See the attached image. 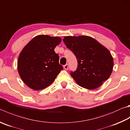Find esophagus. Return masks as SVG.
Returning a JSON list of instances; mask_svg holds the SVG:
<instances>
[{
	"mask_svg": "<svg viewBox=\"0 0 130 130\" xmlns=\"http://www.w3.org/2000/svg\"><path fill=\"white\" fill-rule=\"evenodd\" d=\"M68 67H69V65H68V63H67V64L63 66V68H64L65 70H67L68 69Z\"/></svg>",
	"mask_w": 130,
	"mask_h": 130,
	"instance_id": "obj_1",
	"label": "esophagus"
}]
</instances>
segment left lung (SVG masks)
<instances>
[{
	"label": "left lung",
	"mask_w": 130,
	"mask_h": 130,
	"mask_svg": "<svg viewBox=\"0 0 130 130\" xmlns=\"http://www.w3.org/2000/svg\"><path fill=\"white\" fill-rule=\"evenodd\" d=\"M63 41L76 57L77 68L70 74L79 86L95 89L109 78L114 62L109 51L104 46L87 36H67Z\"/></svg>",
	"instance_id": "8db88e82"
}]
</instances>
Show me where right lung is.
<instances>
[{"mask_svg":"<svg viewBox=\"0 0 130 130\" xmlns=\"http://www.w3.org/2000/svg\"><path fill=\"white\" fill-rule=\"evenodd\" d=\"M61 38L41 35L26 45L19 55L18 69L23 81L35 90L48 87L55 81L62 66L54 51Z\"/></svg>","mask_w":130,"mask_h":130,"instance_id":"1","label":"right lung"}]
</instances>
